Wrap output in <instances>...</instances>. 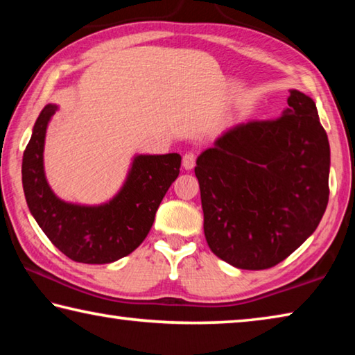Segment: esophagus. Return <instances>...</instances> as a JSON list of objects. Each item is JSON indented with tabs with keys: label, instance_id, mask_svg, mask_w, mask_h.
Segmentation results:
<instances>
[{
	"label": "esophagus",
	"instance_id": "esophagus-1",
	"mask_svg": "<svg viewBox=\"0 0 355 355\" xmlns=\"http://www.w3.org/2000/svg\"><path fill=\"white\" fill-rule=\"evenodd\" d=\"M196 159H197L196 153H192V152L184 153V156H183V167H184V169H186V171L194 169V166H196Z\"/></svg>",
	"mask_w": 355,
	"mask_h": 355
}]
</instances>
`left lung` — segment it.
Returning <instances> with one entry per match:
<instances>
[{"label": "left lung", "mask_w": 355, "mask_h": 355, "mask_svg": "<svg viewBox=\"0 0 355 355\" xmlns=\"http://www.w3.org/2000/svg\"><path fill=\"white\" fill-rule=\"evenodd\" d=\"M329 167L316 105L299 91H290L280 117L227 130L194 169L213 254L248 271L284 261L326 211Z\"/></svg>", "instance_id": "1"}]
</instances>
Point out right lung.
I'll use <instances>...</instances> for the list:
<instances>
[{"label":"right lung","mask_w":355,"mask_h":355,"mask_svg":"<svg viewBox=\"0 0 355 355\" xmlns=\"http://www.w3.org/2000/svg\"><path fill=\"white\" fill-rule=\"evenodd\" d=\"M56 105H46L35 120L23 153L21 180L29 211L48 239L70 260L105 264L131 254L148 235L156 209L180 173L182 156H136L127 182L105 205L81 207L53 194L44 172V144Z\"/></svg>","instance_id":"right-lung-1"}]
</instances>
